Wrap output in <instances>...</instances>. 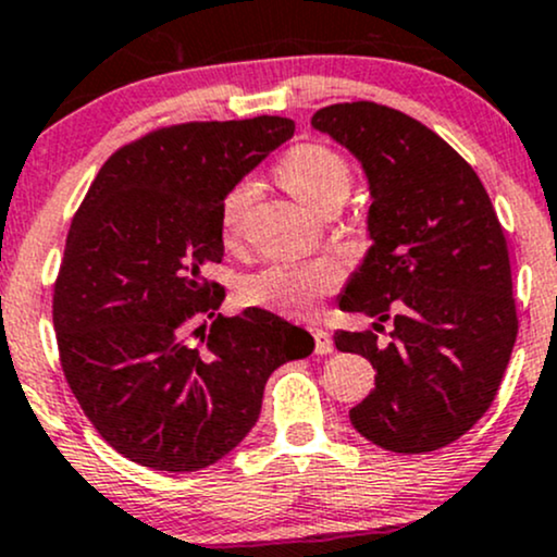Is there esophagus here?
<instances>
[{
    "label": "esophagus",
    "mask_w": 557,
    "mask_h": 557,
    "mask_svg": "<svg viewBox=\"0 0 557 557\" xmlns=\"http://www.w3.org/2000/svg\"><path fill=\"white\" fill-rule=\"evenodd\" d=\"M311 332H314V343H317L314 350H317V354L327 356V354H332V350H335V343H332V337H330L327 330L314 327Z\"/></svg>",
    "instance_id": "esophagus-1"
}]
</instances>
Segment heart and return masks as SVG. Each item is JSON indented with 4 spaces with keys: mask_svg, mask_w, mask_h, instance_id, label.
<instances>
[{
    "mask_svg": "<svg viewBox=\"0 0 557 557\" xmlns=\"http://www.w3.org/2000/svg\"><path fill=\"white\" fill-rule=\"evenodd\" d=\"M280 181L304 207L322 212L330 203H343L350 188L348 162L322 144H300L290 149L280 164ZM253 185L240 183L230 190L222 203V225L233 233L240 225ZM341 285V270L332 261L309 264H270L248 274L240 283V300L246 306L277 311L287 317H306L317 309L319 298Z\"/></svg>",
    "mask_w": 557,
    "mask_h": 557,
    "instance_id": "b5f03b06",
    "label": "heart"
}]
</instances>
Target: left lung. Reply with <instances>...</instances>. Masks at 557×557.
Segmentation results:
<instances>
[{
    "instance_id": "1",
    "label": "left lung",
    "mask_w": 557,
    "mask_h": 557,
    "mask_svg": "<svg viewBox=\"0 0 557 557\" xmlns=\"http://www.w3.org/2000/svg\"><path fill=\"white\" fill-rule=\"evenodd\" d=\"M361 162L372 246L341 293V309L393 319L335 332L337 350L376 369L350 424L385 450L430 453L466 434L495 400L519 319L508 246L471 164L398 110L354 101L311 117Z\"/></svg>"
}]
</instances>
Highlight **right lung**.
I'll use <instances>...</instances> for the list:
<instances>
[{"instance_id": "right-lung-1", "label": "right lung", "mask_w": 557, "mask_h": 557, "mask_svg": "<svg viewBox=\"0 0 557 557\" xmlns=\"http://www.w3.org/2000/svg\"><path fill=\"white\" fill-rule=\"evenodd\" d=\"M293 131L270 114L159 127L107 159L73 216L54 285L62 372L131 461L216 463L253 430L274 369L314 350L272 311L216 314L225 290L201 274L225 253L227 194Z\"/></svg>"}]
</instances>
